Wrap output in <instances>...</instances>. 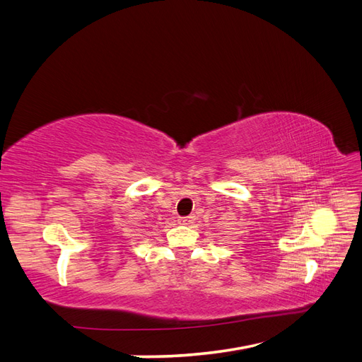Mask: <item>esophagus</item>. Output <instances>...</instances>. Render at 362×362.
<instances>
[{"mask_svg":"<svg viewBox=\"0 0 362 362\" xmlns=\"http://www.w3.org/2000/svg\"><path fill=\"white\" fill-rule=\"evenodd\" d=\"M180 225H185V226H192L194 223V216H187V217H180L178 218Z\"/></svg>","mask_w":362,"mask_h":362,"instance_id":"esophagus-1","label":"esophagus"}]
</instances>
